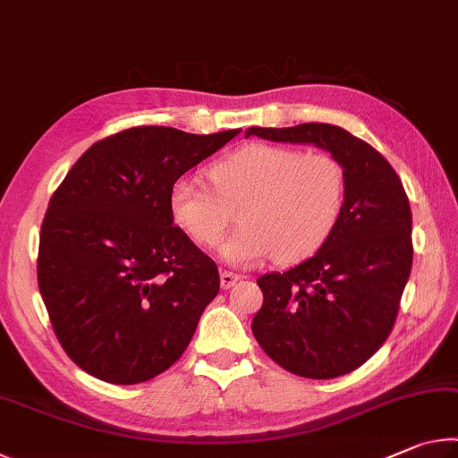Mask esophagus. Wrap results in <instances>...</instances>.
Listing matches in <instances>:
<instances>
[{
  "label": "esophagus",
  "mask_w": 458,
  "mask_h": 458,
  "mask_svg": "<svg viewBox=\"0 0 458 458\" xmlns=\"http://www.w3.org/2000/svg\"><path fill=\"white\" fill-rule=\"evenodd\" d=\"M240 275L236 273H230V270H224V273L220 275V283H222V289H232L238 281H240Z\"/></svg>",
  "instance_id": "obj_1"
}]
</instances>
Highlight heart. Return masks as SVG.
<instances>
[{"label": "heart", "mask_w": 458, "mask_h": 458, "mask_svg": "<svg viewBox=\"0 0 458 458\" xmlns=\"http://www.w3.org/2000/svg\"><path fill=\"white\" fill-rule=\"evenodd\" d=\"M212 188L180 177L169 190L174 222L193 242L214 248L238 210L242 224L220 254L232 265L275 257L297 265L319 252L335 232L345 206L344 165L329 153L250 143L208 167Z\"/></svg>", "instance_id": "1"}]
</instances>
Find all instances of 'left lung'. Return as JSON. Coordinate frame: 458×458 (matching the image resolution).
<instances>
[{
    "instance_id": "obj_1",
    "label": "left lung",
    "mask_w": 458,
    "mask_h": 458,
    "mask_svg": "<svg viewBox=\"0 0 458 458\" xmlns=\"http://www.w3.org/2000/svg\"><path fill=\"white\" fill-rule=\"evenodd\" d=\"M313 143L345 172V206L319 252L286 273L259 278L265 301L252 333L294 376L329 379L358 369L392 333L412 268V212L382 153L327 123L250 127L246 137Z\"/></svg>"
}]
</instances>
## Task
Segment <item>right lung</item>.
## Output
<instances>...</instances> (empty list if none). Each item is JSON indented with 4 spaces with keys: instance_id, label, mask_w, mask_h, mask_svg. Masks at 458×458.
<instances>
[{
    "instance_id": "1",
    "label": "right lung",
    "mask_w": 458,
    "mask_h": 458,
    "mask_svg": "<svg viewBox=\"0 0 458 458\" xmlns=\"http://www.w3.org/2000/svg\"><path fill=\"white\" fill-rule=\"evenodd\" d=\"M238 133L125 129L90 145L52 193L38 286L62 350L87 374L141 384L190 345L220 275L174 226L169 190Z\"/></svg>"
}]
</instances>
